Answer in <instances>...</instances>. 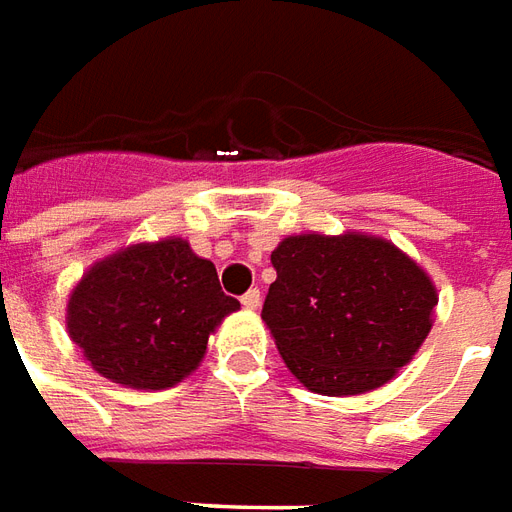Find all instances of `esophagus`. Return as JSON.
Wrapping results in <instances>:
<instances>
[{
    "label": "esophagus",
    "instance_id": "1",
    "mask_svg": "<svg viewBox=\"0 0 512 512\" xmlns=\"http://www.w3.org/2000/svg\"><path fill=\"white\" fill-rule=\"evenodd\" d=\"M242 306L248 308V311H256V308L262 306V292L259 289H250L242 295Z\"/></svg>",
    "mask_w": 512,
    "mask_h": 512
}]
</instances>
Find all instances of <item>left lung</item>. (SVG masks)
Listing matches in <instances>:
<instances>
[{
  "label": "left lung",
  "mask_w": 512,
  "mask_h": 512,
  "mask_svg": "<svg viewBox=\"0 0 512 512\" xmlns=\"http://www.w3.org/2000/svg\"><path fill=\"white\" fill-rule=\"evenodd\" d=\"M262 308L275 347L308 391L353 397L411 364L433 328V278L391 239L292 234L273 250Z\"/></svg>",
  "instance_id": "8db88e82"
}]
</instances>
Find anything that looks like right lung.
Masks as SVG:
<instances>
[{
    "label": "right lung",
    "instance_id": "1",
    "mask_svg": "<svg viewBox=\"0 0 512 512\" xmlns=\"http://www.w3.org/2000/svg\"><path fill=\"white\" fill-rule=\"evenodd\" d=\"M237 308L215 264L165 237L90 264L68 295L65 328L101 378L157 391L201 366L209 336Z\"/></svg>",
    "mask_w": 512,
    "mask_h": 512
}]
</instances>
